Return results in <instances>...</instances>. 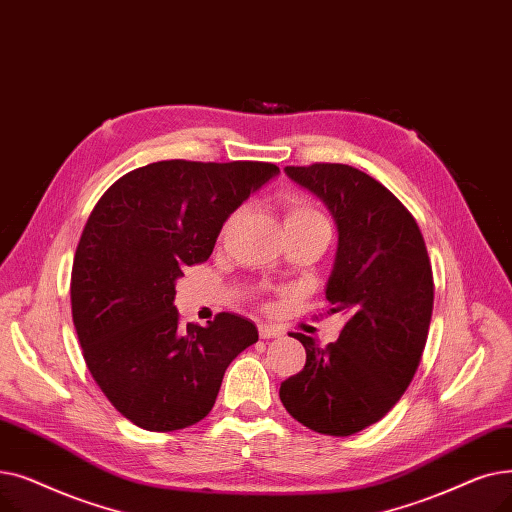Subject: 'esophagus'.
Instances as JSON below:
<instances>
[{"label": "esophagus", "mask_w": 512, "mask_h": 512, "mask_svg": "<svg viewBox=\"0 0 512 512\" xmlns=\"http://www.w3.org/2000/svg\"><path fill=\"white\" fill-rule=\"evenodd\" d=\"M258 335L262 339H271V337H281L283 331L279 327H273V325H258Z\"/></svg>", "instance_id": "1"}]
</instances>
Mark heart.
I'll use <instances>...</instances> for the list:
<instances>
[{"label":"heart","instance_id":"1","mask_svg":"<svg viewBox=\"0 0 512 512\" xmlns=\"http://www.w3.org/2000/svg\"><path fill=\"white\" fill-rule=\"evenodd\" d=\"M235 216L231 214L225 225H223V233L235 223ZM283 223L287 231H296V229H308V227H325L327 229V221L323 218V214L316 210L308 200L300 198V196H291L285 200L283 204Z\"/></svg>","mask_w":512,"mask_h":512}]
</instances>
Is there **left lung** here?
Segmentation results:
<instances>
[{
  "label": "left lung",
  "instance_id": "1",
  "mask_svg": "<svg viewBox=\"0 0 512 512\" xmlns=\"http://www.w3.org/2000/svg\"><path fill=\"white\" fill-rule=\"evenodd\" d=\"M285 173L333 214L339 243L325 294L348 321L327 348L291 333L306 364L281 383L279 398L304 427L344 437L381 421L419 369L433 310L431 262L415 216L367 173L331 162Z\"/></svg>",
  "mask_w": 512,
  "mask_h": 512
}]
</instances>
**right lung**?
Listing matches in <instances>:
<instances>
[{
	"label": "right lung",
	"instance_id": "1",
	"mask_svg": "<svg viewBox=\"0 0 512 512\" xmlns=\"http://www.w3.org/2000/svg\"><path fill=\"white\" fill-rule=\"evenodd\" d=\"M277 173L271 162L162 160L120 177L91 210L72 262V323L95 383L137 427L202 421L231 360L258 342L254 323L231 312L185 329L175 281L210 258L229 214Z\"/></svg>",
	"mask_w": 512,
	"mask_h": 512
}]
</instances>
